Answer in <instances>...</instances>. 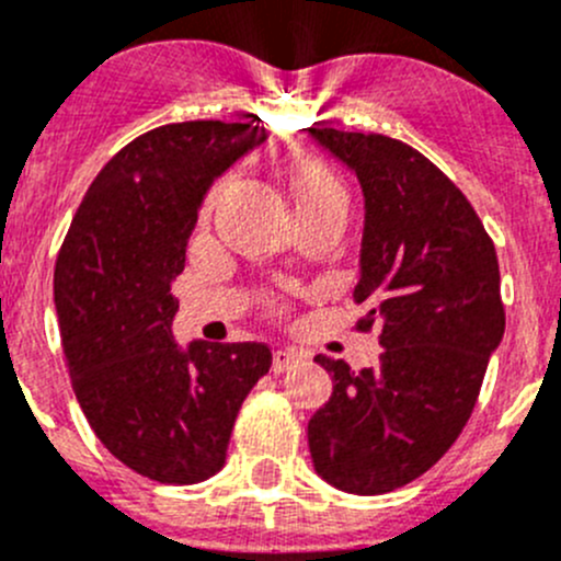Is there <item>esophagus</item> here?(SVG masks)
<instances>
[{
    "mask_svg": "<svg viewBox=\"0 0 561 561\" xmlns=\"http://www.w3.org/2000/svg\"><path fill=\"white\" fill-rule=\"evenodd\" d=\"M300 360H302L300 350H291V346H286V350H275L272 352V371H275V375H280V371H289L291 366H297Z\"/></svg>",
    "mask_w": 561,
    "mask_h": 561,
    "instance_id": "obj_1",
    "label": "esophagus"
}]
</instances>
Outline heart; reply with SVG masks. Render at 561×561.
I'll use <instances>...</instances> for the list:
<instances>
[{"instance_id":"1","label":"heart","mask_w":561,"mask_h":561,"mask_svg":"<svg viewBox=\"0 0 561 561\" xmlns=\"http://www.w3.org/2000/svg\"><path fill=\"white\" fill-rule=\"evenodd\" d=\"M228 181H222L211 190L206 209H211L220 201ZM291 190H295L297 197V209H317V206L330 204V201H344V186H341L339 175L322 159L313 157H300L291 164Z\"/></svg>"}]
</instances>
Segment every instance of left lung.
I'll use <instances>...</instances> for the list:
<instances>
[{"instance_id": "1", "label": "left lung", "mask_w": 561, "mask_h": 561, "mask_svg": "<svg viewBox=\"0 0 561 561\" xmlns=\"http://www.w3.org/2000/svg\"><path fill=\"white\" fill-rule=\"evenodd\" d=\"M364 190L355 302L382 324L380 364L317 355L333 393L308 421L313 468L333 488L380 495L449 451L504 339L493 239L468 197L415 148L386 135L308 129Z\"/></svg>"}]
</instances>
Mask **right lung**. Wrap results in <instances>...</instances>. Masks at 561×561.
<instances>
[{
    "instance_id": "obj_1",
    "label": "right lung",
    "mask_w": 561,
    "mask_h": 561,
    "mask_svg": "<svg viewBox=\"0 0 561 561\" xmlns=\"http://www.w3.org/2000/svg\"><path fill=\"white\" fill-rule=\"evenodd\" d=\"M264 140L261 126L222 121L146 131L95 175L57 255L55 308L79 408L101 444L153 482L215 477L244 397L272 366L255 341L173 339V280L197 209Z\"/></svg>"
}]
</instances>
